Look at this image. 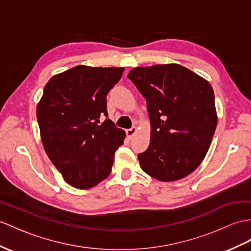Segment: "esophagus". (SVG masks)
<instances>
[{"label": "esophagus", "instance_id": "esophagus-1", "mask_svg": "<svg viewBox=\"0 0 251 251\" xmlns=\"http://www.w3.org/2000/svg\"><path fill=\"white\" fill-rule=\"evenodd\" d=\"M136 131H137V129L135 126H133V127H131V129L126 130V137L129 139H132V137L134 136V134L136 133Z\"/></svg>", "mask_w": 251, "mask_h": 251}]
</instances>
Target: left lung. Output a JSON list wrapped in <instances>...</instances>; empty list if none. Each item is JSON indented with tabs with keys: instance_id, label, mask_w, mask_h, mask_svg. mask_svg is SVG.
I'll return each mask as SVG.
<instances>
[{
	"instance_id": "obj_1",
	"label": "left lung",
	"mask_w": 251,
	"mask_h": 251,
	"mask_svg": "<svg viewBox=\"0 0 251 251\" xmlns=\"http://www.w3.org/2000/svg\"><path fill=\"white\" fill-rule=\"evenodd\" d=\"M147 101L151 133L140 167L158 181L180 180L196 169L217 126L211 84L178 64L136 67L127 75Z\"/></svg>"
}]
</instances>
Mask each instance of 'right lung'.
<instances>
[{"instance_id":"obj_1","label":"right lung","mask_w":251,"mask_h":251,"mask_svg":"<svg viewBox=\"0 0 251 251\" xmlns=\"http://www.w3.org/2000/svg\"><path fill=\"white\" fill-rule=\"evenodd\" d=\"M125 68L76 66L52 76L37 104L40 137L47 154L73 187L87 189L111 174L126 132L107 116L106 96Z\"/></svg>"}]
</instances>
